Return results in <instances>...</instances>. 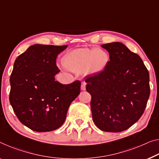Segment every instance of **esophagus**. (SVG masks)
Listing matches in <instances>:
<instances>
[{"mask_svg": "<svg viewBox=\"0 0 159 159\" xmlns=\"http://www.w3.org/2000/svg\"><path fill=\"white\" fill-rule=\"evenodd\" d=\"M86 83L85 81H83L81 83V86H80V89H81L82 91H85V90H86Z\"/></svg>", "mask_w": 159, "mask_h": 159, "instance_id": "1", "label": "esophagus"}]
</instances>
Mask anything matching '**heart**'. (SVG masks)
<instances>
[{
	"mask_svg": "<svg viewBox=\"0 0 159 159\" xmlns=\"http://www.w3.org/2000/svg\"><path fill=\"white\" fill-rule=\"evenodd\" d=\"M110 62L108 53L102 48H78L68 53L63 58V63L68 69L88 75L103 73Z\"/></svg>",
	"mask_w": 159,
	"mask_h": 159,
	"instance_id": "b5f03b06",
	"label": "heart"
}]
</instances>
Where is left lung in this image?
<instances>
[{
    "label": "left lung",
    "mask_w": 159,
    "mask_h": 159,
    "mask_svg": "<svg viewBox=\"0 0 159 159\" xmlns=\"http://www.w3.org/2000/svg\"><path fill=\"white\" fill-rule=\"evenodd\" d=\"M110 56L103 73L87 77L94 124L106 132H120L134 125L145 110L150 95L149 73L138 54L120 42L101 46Z\"/></svg>",
    "instance_id": "8db88e82"
}]
</instances>
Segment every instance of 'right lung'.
I'll return each mask as SVG.
<instances>
[{
    "mask_svg": "<svg viewBox=\"0 0 159 159\" xmlns=\"http://www.w3.org/2000/svg\"><path fill=\"white\" fill-rule=\"evenodd\" d=\"M67 46L33 45L14 63L9 100L19 120L34 131L61 127L70 103L80 93L79 80L67 85L55 80L60 72L56 58Z\"/></svg>",
    "mask_w": 159,
    "mask_h": 159,
    "instance_id": "right-lung-1",
    "label": "right lung"
}]
</instances>
